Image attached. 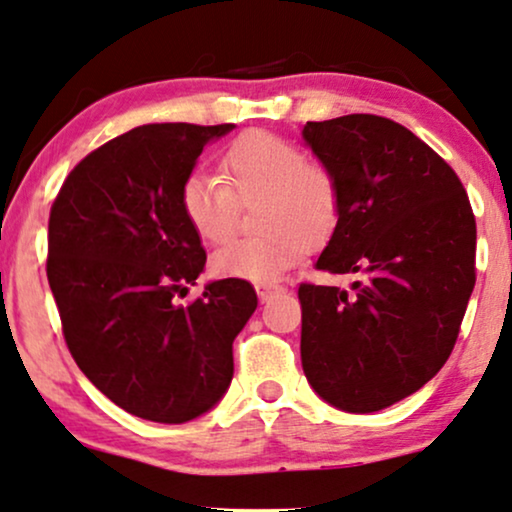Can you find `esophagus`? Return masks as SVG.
Here are the masks:
<instances>
[{
  "label": "esophagus",
  "instance_id": "34e87169",
  "mask_svg": "<svg viewBox=\"0 0 512 512\" xmlns=\"http://www.w3.org/2000/svg\"><path fill=\"white\" fill-rule=\"evenodd\" d=\"M279 293H283V288L276 286V283H260V286H257V295H260L262 303H269V300Z\"/></svg>",
  "mask_w": 512,
  "mask_h": 512
}]
</instances>
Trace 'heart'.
<instances>
[{"instance_id": "obj_1", "label": "heart", "mask_w": 512, "mask_h": 512, "mask_svg": "<svg viewBox=\"0 0 512 512\" xmlns=\"http://www.w3.org/2000/svg\"><path fill=\"white\" fill-rule=\"evenodd\" d=\"M224 182L190 171L181 183V209L193 231L219 243L233 231L238 205L260 200L255 224L264 233L229 240L212 255L214 274L255 283L276 281L334 229L341 188L329 164L307 159L293 140L262 128L236 135L221 150Z\"/></svg>"}]
</instances>
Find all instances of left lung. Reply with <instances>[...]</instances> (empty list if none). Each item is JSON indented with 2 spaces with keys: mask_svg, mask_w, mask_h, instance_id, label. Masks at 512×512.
Wrapping results in <instances>:
<instances>
[{
  "mask_svg": "<svg viewBox=\"0 0 512 512\" xmlns=\"http://www.w3.org/2000/svg\"><path fill=\"white\" fill-rule=\"evenodd\" d=\"M341 205L317 260L353 291L300 283L305 377L326 403L374 412L422 389L458 341L477 269L470 197L446 159L377 114L307 121Z\"/></svg>",
  "mask_w": 512,
  "mask_h": 512,
  "instance_id": "left-lung-1",
  "label": "left lung"
}]
</instances>
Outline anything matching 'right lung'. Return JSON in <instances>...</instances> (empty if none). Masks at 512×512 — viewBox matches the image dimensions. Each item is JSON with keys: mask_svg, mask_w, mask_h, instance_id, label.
I'll list each match as a JSON object with an SVG mask.
<instances>
[{"mask_svg": "<svg viewBox=\"0 0 512 512\" xmlns=\"http://www.w3.org/2000/svg\"><path fill=\"white\" fill-rule=\"evenodd\" d=\"M231 123H145L73 166L49 209L47 281L80 372L112 403L164 424L212 408L233 377V338L257 307L245 279L188 303L205 248L181 183Z\"/></svg>", "mask_w": 512, "mask_h": 512, "instance_id": "obj_1", "label": "right lung"}]
</instances>
